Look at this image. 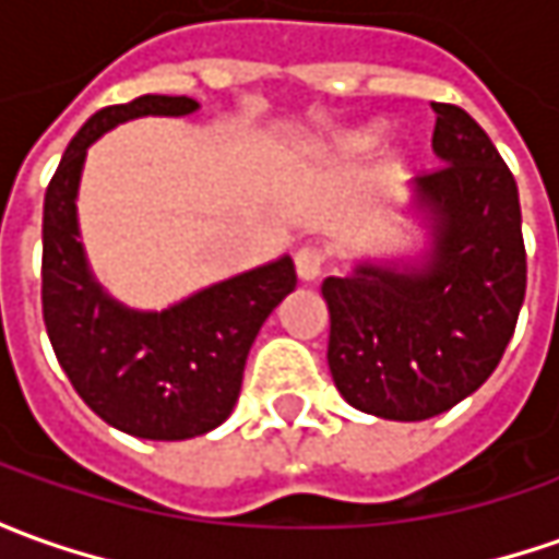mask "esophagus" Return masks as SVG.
I'll return each instance as SVG.
<instances>
[{
    "label": "esophagus",
    "instance_id": "esophagus-1",
    "mask_svg": "<svg viewBox=\"0 0 559 559\" xmlns=\"http://www.w3.org/2000/svg\"><path fill=\"white\" fill-rule=\"evenodd\" d=\"M323 251L320 248H313V246H305V248H298V254H295V270H298V280L301 283H313L320 273H323Z\"/></svg>",
    "mask_w": 559,
    "mask_h": 559
}]
</instances>
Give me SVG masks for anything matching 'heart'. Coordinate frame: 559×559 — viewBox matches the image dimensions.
<instances>
[{
    "label": "heart",
    "mask_w": 559,
    "mask_h": 559,
    "mask_svg": "<svg viewBox=\"0 0 559 559\" xmlns=\"http://www.w3.org/2000/svg\"><path fill=\"white\" fill-rule=\"evenodd\" d=\"M382 142H385V127L382 123H360V127L338 136L335 155H342V158H364V155L376 152Z\"/></svg>",
    "instance_id": "obj_1"
}]
</instances>
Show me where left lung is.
<instances>
[{"instance_id":"left-lung-1","label":"left lung","mask_w":559,"mask_h":559,"mask_svg":"<svg viewBox=\"0 0 559 559\" xmlns=\"http://www.w3.org/2000/svg\"><path fill=\"white\" fill-rule=\"evenodd\" d=\"M432 108L444 167L414 180L429 248L419 261H357L320 286L335 389L357 411L401 423L473 395L495 373L526 298L516 180L463 108Z\"/></svg>"}]
</instances>
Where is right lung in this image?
Returning <instances> with one entry per match:
<instances>
[{"label":"right lung","instance_id":"obj_1","mask_svg":"<svg viewBox=\"0 0 559 559\" xmlns=\"http://www.w3.org/2000/svg\"><path fill=\"white\" fill-rule=\"evenodd\" d=\"M189 96H140L80 127L43 204V320L76 395L108 426L152 441L217 429L236 407L248 352L273 308L295 289L289 254L192 292L164 311H136L102 289L76 224L86 148L118 123L186 118Z\"/></svg>","mask_w":559,"mask_h":559}]
</instances>
